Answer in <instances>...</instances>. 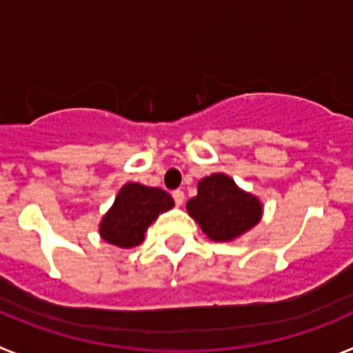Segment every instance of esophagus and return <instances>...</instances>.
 <instances>
[{
	"label": "esophagus",
	"mask_w": 353,
	"mask_h": 353,
	"mask_svg": "<svg viewBox=\"0 0 353 353\" xmlns=\"http://www.w3.org/2000/svg\"><path fill=\"white\" fill-rule=\"evenodd\" d=\"M173 199H174V203L182 205L183 203V199H185V194H183V191H174L173 192Z\"/></svg>",
	"instance_id": "obj_1"
}]
</instances>
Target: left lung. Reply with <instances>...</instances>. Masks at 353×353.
I'll list each match as a JSON object with an SVG mask.
<instances>
[{
	"mask_svg": "<svg viewBox=\"0 0 353 353\" xmlns=\"http://www.w3.org/2000/svg\"><path fill=\"white\" fill-rule=\"evenodd\" d=\"M185 207L201 232L214 242L239 239L256 226L263 215L260 198L240 189L224 173H212L199 180L198 194Z\"/></svg>",
	"mask_w": 353,
	"mask_h": 353,
	"instance_id": "obj_1",
	"label": "left lung"
}]
</instances>
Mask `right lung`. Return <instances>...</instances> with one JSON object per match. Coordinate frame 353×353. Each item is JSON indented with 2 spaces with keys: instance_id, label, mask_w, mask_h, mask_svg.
<instances>
[{
  "instance_id": "add662e5",
  "label": "right lung",
  "mask_w": 353,
  "mask_h": 353,
  "mask_svg": "<svg viewBox=\"0 0 353 353\" xmlns=\"http://www.w3.org/2000/svg\"><path fill=\"white\" fill-rule=\"evenodd\" d=\"M173 207V198L166 191L129 182L118 191L113 207L102 217L99 233L108 244L121 249L136 248L145 240L150 224Z\"/></svg>"
}]
</instances>
